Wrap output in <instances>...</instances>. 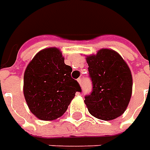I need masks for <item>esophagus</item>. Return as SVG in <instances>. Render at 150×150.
Wrapping results in <instances>:
<instances>
[{"label":"esophagus","instance_id":"1","mask_svg":"<svg viewBox=\"0 0 150 150\" xmlns=\"http://www.w3.org/2000/svg\"><path fill=\"white\" fill-rule=\"evenodd\" d=\"M78 83L80 84V85H82V78H78Z\"/></svg>","mask_w":150,"mask_h":150}]
</instances>
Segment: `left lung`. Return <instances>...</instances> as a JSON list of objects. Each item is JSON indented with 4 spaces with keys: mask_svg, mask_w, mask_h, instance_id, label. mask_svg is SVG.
I'll use <instances>...</instances> for the list:
<instances>
[{
    "mask_svg": "<svg viewBox=\"0 0 150 150\" xmlns=\"http://www.w3.org/2000/svg\"><path fill=\"white\" fill-rule=\"evenodd\" d=\"M93 89L85 96L89 112L102 120H112L122 115L129 105L133 79L129 68L120 55L102 49L87 57Z\"/></svg>",
    "mask_w": 150,
    "mask_h": 150,
    "instance_id": "obj_1",
    "label": "left lung"
}]
</instances>
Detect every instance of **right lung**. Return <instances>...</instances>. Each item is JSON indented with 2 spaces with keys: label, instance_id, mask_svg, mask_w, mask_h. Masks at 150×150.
<instances>
[{
  "label": "right lung",
  "instance_id": "1",
  "mask_svg": "<svg viewBox=\"0 0 150 150\" xmlns=\"http://www.w3.org/2000/svg\"><path fill=\"white\" fill-rule=\"evenodd\" d=\"M61 52L47 48L39 52L24 73V96L31 112L42 120L61 117L81 87L71 76Z\"/></svg>",
  "mask_w": 150,
  "mask_h": 150
}]
</instances>
